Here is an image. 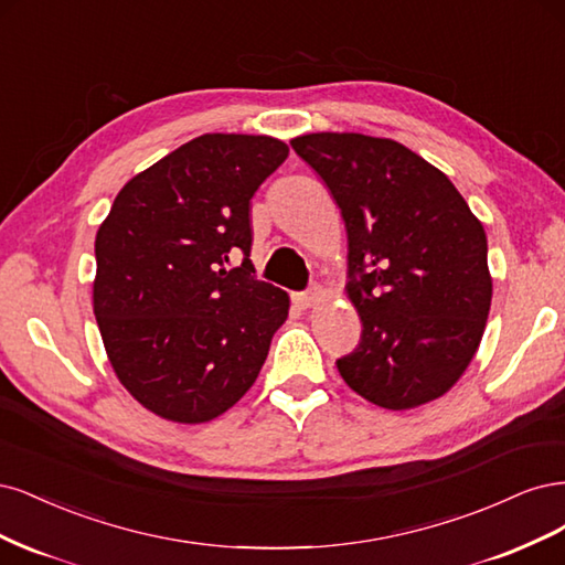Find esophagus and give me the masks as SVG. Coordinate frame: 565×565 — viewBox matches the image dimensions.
<instances>
[{"instance_id": "1", "label": "esophagus", "mask_w": 565, "mask_h": 565, "mask_svg": "<svg viewBox=\"0 0 565 565\" xmlns=\"http://www.w3.org/2000/svg\"><path fill=\"white\" fill-rule=\"evenodd\" d=\"M317 300H319L317 290H305V294H296V296H294V302H296L300 309H309Z\"/></svg>"}]
</instances>
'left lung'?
<instances>
[{
    "label": "left lung",
    "mask_w": 565,
    "mask_h": 565,
    "mask_svg": "<svg viewBox=\"0 0 565 565\" xmlns=\"http://www.w3.org/2000/svg\"><path fill=\"white\" fill-rule=\"evenodd\" d=\"M348 230V298L359 348L335 361L366 402L408 411L444 396L475 359L493 298L479 217L444 171L363 134L290 140Z\"/></svg>",
    "instance_id": "left-lung-1"
}]
</instances>
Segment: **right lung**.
Listing matches in <instances>:
<instances>
[{
  "instance_id": "1",
  "label": "right lung",
  "mask_w": 565,
  "mask_h": 565,
  "mask_svg": "<svg viewBox=\"0 0 565 565\" xmlns=\"http://www.w3.org/2000/svg\"><path fill=\"white\" fill-rule=\"evenodd\" d=\"M288 157L271 136L204 134L126 183L96 234L94 315L136 402L202 425L253 387L288 294L250 275L248 202ZM236 252L239 268L226 269Z\"/></svg>"
}]
</instances>
